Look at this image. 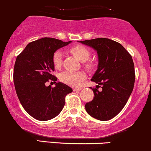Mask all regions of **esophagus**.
Instances as JSON below:
<instances>
[{
	"mask_svg": "<svg viewBox=\"0 0 151 151\" xmlns=\"http://www.w3.org/2000/svg\"><path fill=\"white\" fill-rule=\"evenodd\" d=\"M81 88H73V91L74 92H76V91H80L81 90Z\"/></svg>",
	"mask_w": 151,
	"mask_h": 151,
	"instance_id": "obj_1",
	"label": "esophagus"
}]
</instances>
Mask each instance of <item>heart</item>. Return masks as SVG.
<instances>
[{
    "mask_svg": "<svg viewBox=\"0 0 151 151\" xmlns=\"http://www.w3.org/2000/svg\"><path fill=\"white\" fill-rule=\"evenodd\" d=\"M70 53L81 62H84L83 66L88 70H90L93 68V64L91 62H86L90 56V53L86 47L82 45H76L70 49ZM53 64L56 69H59L62 65V53L60 50H57L53 53ZM61 81L71 86H78L86 80V76L82 71L65 70L59 76Z\"/></svg>",
    "mask_w": 151,
    "mask_h": 151,
    "instance_id": "b5f03b06",
    "label": "heart"
}]
</instances>
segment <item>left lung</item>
Listing matches in <instances>:
<instances>
[{
	"mask_svg": "<svg viewBox=\"0 0 151 151\" xmlns=\"http://www.w3.org/2000/svg\"><path fill=\"white\" fill-rule=\"evenodd\" d=\"M80 42L97 51L98 69L91 81L102 88L101 92L92 88L95 97L86 104V111L97 120H111L123 109L134 89L135 70L132 56L121 44L109 39Z\"/></svg>",
	"mask_w": 151,
	"mask_h": 151,
	"instance_id": "obj_1",
	"label": "left lung"
}]
</instances>
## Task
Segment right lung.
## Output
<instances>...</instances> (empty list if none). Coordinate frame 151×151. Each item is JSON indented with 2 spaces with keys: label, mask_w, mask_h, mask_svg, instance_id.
Here are the masks:
<instances>
[{
  "label": "right lung",
  "mask_w": 151,
  "mask_h": 151,
  "mask_svg": "<svg viewBox=\"0 0 151 151\" xmlns=\"http://www.w3.org/2000/svg\"><path fill=\"white\" fill-rule=\"evenodd\" d=\"M71 42L45 37L27 45L17 56L14 67V87L20 104L28 114L40 121L54 118L62 111L65 97L73 89L63 83H56L53 53ZM53 80L56 86L45 83Z\"/></svg>",
  "instance_id": "obj_1"
}]
</instances>
